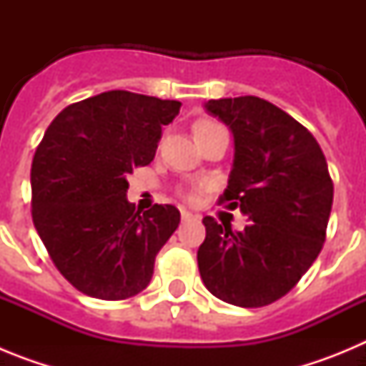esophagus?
<instances>
[{"label":"esophagus","instance_id":"esophagus-1","mask_svg":"<svg viewBox=\"0 0 366 366\" xmlns=\"http://www.w3.org/2000/svg\"><path fill=\"white\" fill-rule=\"evenodd\" d=\"M194 214H190V212L185 211V209H181V219H183V222H190Z\"/></svg>","mask_w":366,"mask_h":366}]
</instances>
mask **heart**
Instances as JSON below:
<instances>
[{
    "label": "heart",
    "instance_id": "obj_1",
    "mask_svg": "<svg viewBox=\"0 0 366 366\" xmlns=\"http://www.w3.org/2000/svg\"><path fill=\"white\" fill-rule=\"evenodd\" d=\"M219 124H216V122L212 121H199L198 124L194 126V132L198 134V132H203V130H211V128H218Z\"/></svg>",
    "mask_w": 366,
    "mask_h": 366
}]
</instances>
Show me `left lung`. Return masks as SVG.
Listing matches in <instances>:
<instances>
[{
	"label": "left lung",
	"instance_id": "1",
	"mask_svg": "<svg viewBox=\"0 0 366 366\" xmlns=\"http://www.w3.org/2000/svg\"><path fill=\"white\" fill-rule=\"evenodd\" d=\"M207 112L231 128L234 161L219 203L240 207L244 231L205 216L198 267L205 287L240 308L286 295L321 253L334 183L312 134L258 97L209 100Z\"/></svg>",
	"mask_w": 366,
	"mask_h": 366
}]
</instances>
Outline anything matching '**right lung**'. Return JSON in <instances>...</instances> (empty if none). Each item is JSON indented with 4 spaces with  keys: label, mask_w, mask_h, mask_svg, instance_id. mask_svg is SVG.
I'll list each match as a JSON object with an SVG mask.
<instances>
[{
    "label": "right lung",
    "mask_w": 366,
    "mask_h": 366,
    "mask_svg": "<svg viewBox=\"0 0 366 366\" xmlns=\"http://www.w3.org/2000/svg\"><path fill=\"white\" fill-rule=\"evenodd\" d=\"M179 108L113 89L67 106L45 130L31 167L32 222L56 269L84 295L122 300L150 284L179 211H135L126 177L152 163Z\"/></svg>",
    "instance_id": "add662e5"
}]
</instances>
